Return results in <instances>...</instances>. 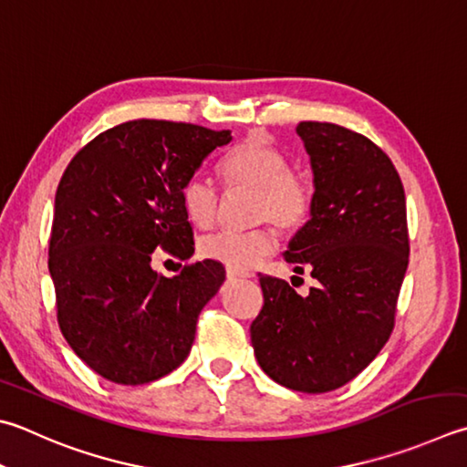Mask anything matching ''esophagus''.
<instances>
[{"label":"esophagus","instance_id":"1","mask_svg":"<svg viewBox=\"0 0 467 467\" xmlns=\"http://www.w3.org/2000/svg\"><path fill=\"white\" fill-rule=\"evenodd\" d=\"M225 276H227V280H242V278H248L250 275H248V272H240V270L227 268L225 270Z\"/></svg>","mask_w":467,"mask_h":467}]
</instances>
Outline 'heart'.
<instances>
[{
    "label": "heart",
    "mask_w": 467,
    "mask_h": 467,
    "mask_svg": "<svg viewBox=\"0 0 467 467\" xmlns=\"http://www.w3.org/2000/svg\"><path fill=\"white\" fill-rule=\"evenodd\" d=\"M219 172L227 189L254 191V222H272L280 230L293 232L311 215V184L290 171L288 156L266 136L252 134L245 138L223 158ZM181 201L184 215L192 225L205 230L215 222L219 195L205 177H192L184 182ZM275 248L276 237L268 227L250 232L222 230L199 240L201 258L240 272L250 270Z\"/></svg>",
    "instance_id": "b5f03b06"
}]
</instances>
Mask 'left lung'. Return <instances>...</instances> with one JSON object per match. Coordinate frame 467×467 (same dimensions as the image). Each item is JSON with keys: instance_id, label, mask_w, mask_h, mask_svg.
Masks as SVG:
<instances>
[{"instance_id": "left-lung-1", "label": "left lung", "mask_w": 467, "mask_h": 467, "mask_svg": "<svg viewBox=\"0 0 467 467\" xmlns=\"http://www.w3.org/2000/svg\"><path fill=\"white\" fill-rule=\"evenodd\" d=\"M296 134L315 192L285 260L319 285L301 296L286 280L260 275L264 305L250 336L272 380L317 394L354 380L390 337L409 266L407 201L372 140L327 121H301Z\"/></svg>"}]
</instances>
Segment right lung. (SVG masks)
Here are the masks:
<instances>
[{"mask_svg":"<svg viewBox=\"0 0 467 467\" xmlns=\"http://www.w3.org/2000/svg\"><path fill=\"white\" fill-rule=\"evenodd\" d=\"M230 130L134 119L105 130L68 162L55 197L48 270L60 331L105 380L136 386L187 359L197 319L225 280L222 264H189L166 278L162 248L195 252L181 191Z\"/></svg>","mask_w":467,"mask_h":467,"instance_id":"right-lung-1","label":"right lung"}]
</instances>
